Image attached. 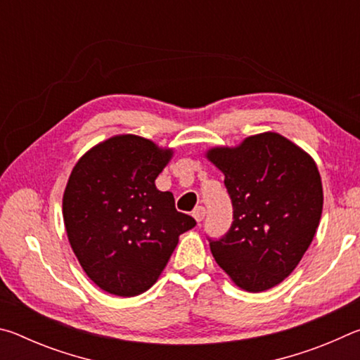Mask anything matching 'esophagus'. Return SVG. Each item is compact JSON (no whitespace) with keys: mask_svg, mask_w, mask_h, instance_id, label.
<instances>
[{"mask_svg":"<svg viewBox=\"0 0 360 360\" xmlns=\"http://www.w3.org/2000/svg\"><path fill=\"white\" fill-rule=\"evenodd\" d=\"M205 214H206V210L203 208V206H197V208H195L193 212H192V216L195 217V221H197V222H202Z\"/></svg>","mask_w":360,"mask_h":360,"instance_id":"obj_1","label":"esophagus"}]
</instances>
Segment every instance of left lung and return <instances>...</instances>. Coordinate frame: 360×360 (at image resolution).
Here are the masks:
<instances>
[{
    "label": "left lung",
    "mask_w": 360,
    "mask_h": 360,
    "mask_svg": "<svg viewBox=\"0 0 360 360\" xmlns=\"http://www.w3.org/2000/svg\"><path fill=\"white\" fill-rule=\"evenodd\" d=\"M205 155L224 173L233 205L229 233L210 241L217 265L248 292L275 288L295 270L321 221L324 193L316 162L275 131Z\"/></svg>",
    "instance_id": "left-lung-1"
}]
</instances>
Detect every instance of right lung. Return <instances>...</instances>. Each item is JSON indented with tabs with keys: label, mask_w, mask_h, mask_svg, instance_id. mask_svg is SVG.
I'll return each mask as SVG.
<instances>
[{
	"label": "right lung",
	"mask_w": 360,
	"mask_h": 360,
	"mask_svg": "<svg viewBox=\"0 0 360 360\" xmlns=\"http://www.w3.org/2000/svg\"><path fill=\"white\" fill-rule=\"evenodd\" d=\"M173 149L115 135L79 158L63 193L68 241L87 276L108 294L135 297L157 283L195 219L155 187Z\"/></svg>",
	"instance_id": "add662e5"
}]
</instances>
